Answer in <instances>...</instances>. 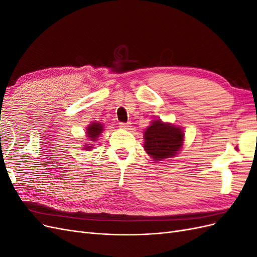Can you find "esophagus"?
Instances as JSON below:
<instances>
[{
	"label": "esophagus",
	"instance_id": "1",
	"mask_svg": "<svg viewBox=\"0 0 257 257\" xmlns=\"http://www.w3.org/2000/svg\"><path fill=\"white\" fill-rule=\"evenodd\" d=\"M119 127L121 130H130L132 127V125H131V123H120Z\"/></svg>",
	"mask_w": 257,
	"mask_h": 257
}]
</instances>
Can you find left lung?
I'll return each mask as SVG.
<instances>
[{"mask_svg": "<svg viewBox=\"0 0 257 257\" xmlns=\"http://www.w3.org/2000/svg\"><path fill=\"white\" fill-rule=\"evenodd\" d=\"M183 143V128L161 119L152 120L144 132V149L154 163L175 158Z\"/></svg>", "mask_w": 257, "mask_h": 257, "instance_id": "obj_1", "label": "left lung"}]
</instances>
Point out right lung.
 <instances>
[{"label": "right lung", "mask_w": 257, "mask_h": 257, "mask_svg": "<svg viewBox=\"0 0 257 257\" xmlns=\"http://www.w3.org/2000/svg\"><path fill=\"white\" fill-rule=\"evenodd\" d=\"M104 131V125L102 123L99 122H91L89 125L87 126V130H85V137L88 138V141L90 144L83 145V147L81 149L87 150V151H91L93 149V143H96L97 138L99 137V135L103 133Z\"/></svg>", "instance_id": "1"}]
</instances>
